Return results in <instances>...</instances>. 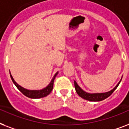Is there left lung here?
Segmentation results:
<instances>
[{"label":"left lung","instance_id":"1","mask_svg":"<svg viewBox=\"0 0 129 129\" xmlns=\"http://www.w3.org/2000/svg\"><path fill=\"white\" fill-rule=\"evenodd\" d=\"M121 81H120V82L117 84V85L111 91H110L106 93H89L85 92L84 91L82 90L79 87L77 83H76L75 81V90L77 93V94L82 98L87 100L89 101H92V102H98V101H102L103 100H105L106 98H107L117 88V87L118 86V85L120 84Z\"/></svg>","mask_w":129,"mask_h":129}]
</instances>
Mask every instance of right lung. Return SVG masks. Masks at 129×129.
<instances>
[{
  "label": "right lung",
  "instance_id": "1",
  "mask_svg": "<svg viewBox=\"0 0 129 129\" xmlns=\"http://www.w3.org/2000/svg\"><path fill=\"white\" fill-rule=\"evenodd\" d=\"M57 74L58 72L54 75V77L52 78V81H51L50 83L46 88L43 89L42 90H27L26 89L23 88V87H21L20 85H19L15 81V80H14L13 78V77H12L11 75H11V78L12 81H13V82L14 84L15 85V86L17 87L18 89H19L23 94L25 95V96L28 97V98H44V97L47 96L48 95H49L50 93V92L52 91V89H53L54 81V79H55L56 76L57 75Z\"/></svg>",
  "mask_w": 129,
  "mask_h": 129
}]
</instances>
